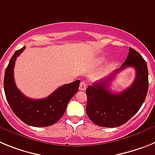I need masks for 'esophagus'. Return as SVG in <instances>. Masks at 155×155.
Masks as SVG:
<instances>
[{"label":"esophagus","instance_id":"obj_1","mask_svg":"<svg viewBox=\"0 0 155 155\" xmlns=\"http://www.w3.org/2000/svg\"><path fill=\"white\" fill-rule=\"evenodd\" d=\"M79 89L81 90V91H84V90L86 89V84L84 82L81 81L80 83V86H79Z\"/></svg>","mask_w":155,"mask_h":155}]
</instances>
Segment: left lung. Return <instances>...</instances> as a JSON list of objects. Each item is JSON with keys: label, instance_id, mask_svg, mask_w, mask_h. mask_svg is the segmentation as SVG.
<instances>
[{"label": "left lung", "instance_id": "8db88e82", "mask_svg": "<svg viewBox=\"0 0 155 155\" xmlns=\"http://www.w3.org/2000/svg\"><path fill=\"white\" fill-rule=\"evenodd\" d=\"M128 66L136 71L133 84L124 92L115 94L109 89V83L116 73ZM147 63L138 52L130 47L129 54L121 68L86 89V113L94 124L103 127H117L126 124L143 105L148 91Z\"/></svg>", "mask_w": 155, "mask_h": 155}]
</instances>
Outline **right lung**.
Masks as SVG:
<instances>
[{"label":"right lung","mask_w":155,"mask_h":155,"mask_svg":"<svg viewBox=\"0 0 155 155\" xmlns=\"http://www.w3.org/2000/svg\"><path fill=\"white\" fill-rule=\"evenodd\" d=\"M25 46L17 50L5 70L4 88L7 101L14 113L25 124L31 127H49L56 124L65 113L67 105L78 92L80 80L58 87L45 98L31 99L25 96L17 87L14 78V68L17 57Z\"/></svg>","instance_id":"add662e5"}]
</instances>
